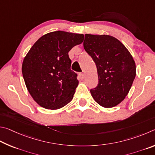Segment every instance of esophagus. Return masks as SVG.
<instances>
[{"label":"esophagus","mask_w":155,"mask_h":155,"mask_svg":"<svg viewBox=\"0 0 155 155\" xmlns=\"http://www.w3.org/2000/svg\"><path fill=\"white\" fill-rule=\"evenodd\" d=\"M80 78H81V80H84V78H85L84 73H80Z\"/></svg>","instance_id":"34e87169"}]
</instances>
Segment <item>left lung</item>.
Masks as SVG:
<instances>
[{
    "mask_svg": "<svg viewBox=\"0 0 155 155\" xmlns=\"http://www.w3.org/2000/svg\"><path fill=\"white\" fill-rule=\"evenodd\" d=\"M84 48L95 62L99 83L91 93L97 104L106 108L120 104L129 93L136 67L129 50L110 35L86 34Z\"/></svg>",
    "mask_w": 155,
    "mask_h": 155,
    "instance_id": "1",
    "label": "left lung"
}]
</instances>
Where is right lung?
Listing matches in <instances>:
<instances>
[{
    "label": "right lung",
    "mask_w": 155,
    "mask_h": 155,
    "mask_svg": "<svg viewBox=\"0 0 155 155\" xmlns=\"http://www.w3.org/2000/svg\"><path fill=\"white\" fill-rule=\"evenodd\" d=\"M84 38L82 34L54 31L39 38L30 49L21 71L29 93L40 106L57 110L72 100L79 82L71 69L68 53Z\"/></svg>",
    "instance_id": "obj_1"
}]
</instances>
